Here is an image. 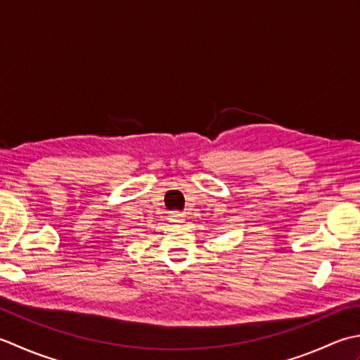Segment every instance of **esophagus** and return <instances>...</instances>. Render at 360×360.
I'll use <instances>...</instances> for the list:
<instances>
[{"label":"esophagus","instance_id":"34e87169","mask_svg":"<svg viewBox=\"0 0 360 360\" xmlns=\"http://www.w3.org/2000/svg\"><path fill=\"white\" fill-rule=\"evenodd\" d=\"M167 219H169L171 222H181V221H185V216H183L181 212H171Z\"/></svg>","mask_w":360,"mask_h":360}]
</instances>
